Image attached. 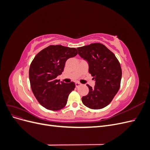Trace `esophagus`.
I'll use <instances>...</instances> for the list:
<instances>
[{
  "label": "esophagus",
  "mask_w": 150,
  "mask_h": 150,
  "mask_svg": "<svg viewBox=\"0 0 150 150\" xmlns=\"http://www.w3.org/2000/svg\"><path fill=\"white\" fill-rule=\"evenodd\" d=\"M75 84H76V88H78L79 86H80L81 85V84L79 83H76Z\"/></svg>",
  "instance_id": "34e87169"
}]
</instances>
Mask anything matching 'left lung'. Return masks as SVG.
I'll list each match as a JSON object with an SVG mask.
<instances>
[{"label":"left lung","instance_id":"1","mask_svg":"<svg viewBox=\"0 0 150 150\" xmlns=\"http://www.w3.org/2000/svg\"><path fill=\"white\" fill-rule=\"evenodd\" d=\"M79 55L89 64V72L96 81L89 93L82 98L86 107L100 110L107 106L118 91L122 76L120 63L114 53L101 43H93L77 48Z\"/></svg>","mask_w":150,"mask_h":150}]
</instances>
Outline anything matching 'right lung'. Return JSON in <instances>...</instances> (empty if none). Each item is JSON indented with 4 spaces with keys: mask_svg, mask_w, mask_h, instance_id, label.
I'll use <instances>...</instances> for the list:
<instances>
[{
    "mask_svg": "<svg viewBox=\"0 0 150 150\" xmlns=\"http://www.w3.org/2000/svg\"><path fill=\"white\" fill-rule=\"evenodd\" d=\"M77 54L76 48L50 45L32 61L29 71L31 89L38 102L47 110L58 111L66 105L76 85L73 82L59 83L56 78L64 71L66 61Z\"/></svg>",
    "mask_w": 150,
    "mask_h": 150,
    "instance_id": "add662e5",
    "label": "right lung"
}]
</instances>
